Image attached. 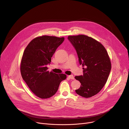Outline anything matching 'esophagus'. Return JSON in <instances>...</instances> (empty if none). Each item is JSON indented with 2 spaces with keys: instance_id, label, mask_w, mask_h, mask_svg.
I'll return each instance as SVG.
<instances>
[{
  "instance_id": "obj_1",
  "label": "esophagus",
  "mask_w": 129,
  "mask_h": 129,
  "mask_svg": "<svg viewBox=\"0 0 129 129\" xmlns=\"http://www.w3.org/2000/svg\"><path fill=\"white\" fill-rule=\"evenodd\" d=\"M68 78L70 79H71V80H74L75 79V78L74 77H73L72 75H70V76H68Z\"/></svg>"
}]
</instances>
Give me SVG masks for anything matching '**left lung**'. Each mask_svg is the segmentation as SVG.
<instances>
[{
    "label": "left lung",
    "instance_id": "obj_1",
    "mask_svg": "<svg viewBox=\"0 0 129 129\" xmlns=\"http://www.w3.org/2000/svg\"><path fill=\"white\" fill-rule=\"evenodd\" d=\"M68 39L76 48L83 75L76 76L81 85L76 93L85 98L98 94L105 85L111 69V63L105 47L90 37L69 36Z\"/></svg>",
    "mask_w": 129,
    "mask_h": 129
}]
</instances>
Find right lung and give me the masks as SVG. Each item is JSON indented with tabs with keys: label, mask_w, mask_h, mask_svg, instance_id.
Segmentation results:
<instances>
[{
	"label": "right lung",
	"mask_w": 129,
	"mask_h": 129,
	"mask_svg": "<svg viewBox=\"0 0 129 129\" xmlns=\"http://www.w3.org/2000/svg\"><path fill=\"white\" fill-rule=\"evenodd\" d=\"M64 40V37H37L28 43L23 52L20 63L22 78L34 94L40 99L53 96L61 81L67 78L63 73L49 72L46 66Z\"/></svg>",
	"instance_id": "obj_1"
}]
</instances>
